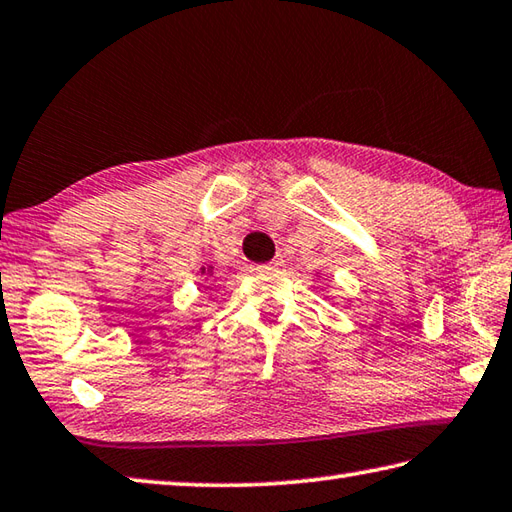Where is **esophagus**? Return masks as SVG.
Returning <instances> with one entry per match:
<instances>
[{
    "mask_svg": "<svg viewBox=\"0 0 512 512\" xmlns=\"http://www.w3.org/2000/svg\"><path fill=\"white\" fill-rule=\"evenodd\" d=\"M282 266H284V259H282V255H277L273 262H268L259 268H262V271H277V268H282Z\"/></svg>",
    "mask_w": 512,
    "mask_h": 512,
    "instance_id": "34e87169",
    "label": "esophagus"
}]
</instances>
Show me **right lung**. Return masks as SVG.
<instances>
[{
    "mask_svg": "<svg viewBox=\"0 0 512 512\" xmlns=\"http://www.w3.org/2000/svg\"><path fill=\"white\" fill-rule=\"evenodd\" d=\"M210 271H212V268H210ZM201 273H206V268H201Z\"/></svg>",
    "mask_w": 512,
    "mask_h": 512,
    "instance_id": "right-lung-1",
    "label": "right lung"
}]
</instances>
